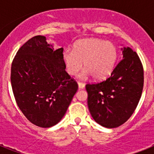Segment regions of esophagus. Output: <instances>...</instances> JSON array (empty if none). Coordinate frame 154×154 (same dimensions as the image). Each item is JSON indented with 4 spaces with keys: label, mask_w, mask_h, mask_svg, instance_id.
Listing matches in <instances>:
<instances>
[{
    "label": "esophagus",
    "mask_w": 154,
    "mask_h": 154,
    "mask_svg": "<svg viewBox=\"0 0 154 154\" xmlns=\"http://www.w3.org/2000/svg\"><path fill=\"white\" fill-rule=\"evenodd\" d=\"M77 84H78V87H79L80 89H82L85 88L84 83H82V82H77Z\"/></svg>",
    "instance_id": "esophagus-1"
}]
</instances>
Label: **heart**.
I'll use <instances>...</instances> for the list:
<instances>
[{
    "instance_id": "heart-1",
    "label": "heart",
    "mask_w": 154,
    "mask_h": 154,
    "mask_svg": "<svg viewBox=\"0 0 154 154\" xmlns=\"http://www.w3.org/2000/svg\"><path fill=\"white\" fill-rule=\"evenodd\" d=\"M118 57L117 47L112 42L98 38H86L77 41L72 50L63 53V60L66 71L75 76L83 67L85 69L81 77L91 75L95 80H103L114 69Z\"/></svg>"
}]
</instances>
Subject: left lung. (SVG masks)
I'll return each mask as SVG.
<instances>
[{
  "label": "left lung",
  "instance_id": "obj_1",
  "mask_svg": "<svg viewBox=\"0 0 154 154\" xmlns=\"http://www.w3.org/2000/svg\"><path fill=\"white\" fill-rule=\"evenodd\" d=\"M122 50L123 59L109 77L85 85L92 117L97 123L110 129L122 125L131 117L143 89V66L137 53L129 47Z\"/></svg>",
  "mask_w": 154,
  "mask_h": 154
}]
</instances>
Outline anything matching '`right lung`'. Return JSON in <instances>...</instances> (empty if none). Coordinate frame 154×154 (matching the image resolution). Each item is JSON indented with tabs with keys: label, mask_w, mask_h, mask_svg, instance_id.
<instances>
[{
	"label": "right lung",
	"mask_w": 154,
	"mask_h": 154,
	"mask_svg": "<svg viewBox=\"0 0 154 154\" xmlns=\"http://www.w3.org/2000/svg\"><path fill=\"white\" fill-rule=\"evenodd\" d=\"M63 50L54 49L44 36H35L13 58L10 79L16 102L37 126L49 128L57 124L78 89L65 71Z\"/></svg>",
	"instance_id": "1"
}]
</instances>
